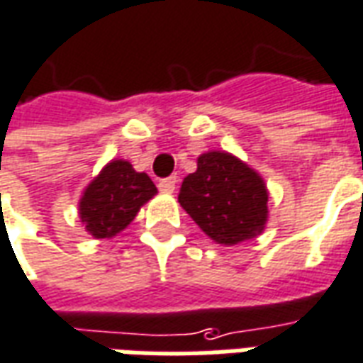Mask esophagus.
<instances>
[{
	"instance_id": "obj_1",
	"label": "esophagus",
	"mask_w": 363,
	"mask_h": 363,
	"mask_svg": "<svg viewBox=\"0 0 363 363\" xmlns=\"http://www.w3.org/2000/svg\"><path fill=\"white\" fill-rule=\"evenodd\" d=\"M176 184H177V177L169 176V177H164V179H160V182H158V187H160V191L172 194V191L176 189Z\"/></svg>"
}]
</instances>
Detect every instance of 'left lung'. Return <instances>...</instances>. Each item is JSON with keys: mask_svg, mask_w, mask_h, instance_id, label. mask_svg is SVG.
Returning a JSON list of instances; mask_svg holds the SVG:
<instances>
[{"mask_svg": "<svg viewBox=\"0 0 363 363\" xmlns=\"http://www.w3.org/2000/svg\"><path fill=\"white\" fill-rule=\"evenodd\" d=\"M177 201L211 240L225 246L258 236L268 220L262 176L220 150L197 158V169L184 179Z\"/></svg>", "mask_w": 363, "mask_h": 363, "instance_id": "left-lung-1", "label": "left lung"}]
</instances>
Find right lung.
<instances>
[{"mask_svg": "<svg viewBox=\"0 0 363 363\" xmlns=\"http://www.w3.org/2000/svg\"><path fill=\"white\" fill-rule=\"evenodd\" d=\"M145 172L127 160H111L91 179L79 199V218L95 238H111L127 228L138 209L156 195Z\"/></svg>", "mask_w": 363, "mask_h": 363, "instance_id": "obj_1", "label": "right lung"}]
</instances>
